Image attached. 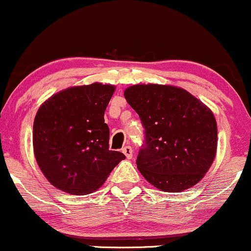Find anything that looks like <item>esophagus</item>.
Segmentation results:
<instances>
[{"mask_svg":"<svg viewBox=\"0 0 251 251\" xmlns=\"http://www.w3.org/2000/svg\"><path fill=\"white\" fill-rule=\"evenodd\" d=\"M122 151H123V153L126 155V158H127V159H131L132 153H133V151H132L131 146H125V148H123Z\"/></svg>","mask_w":251,"mask_h":251,"instance_id":"1","label":"esophagus"}]
</instances>
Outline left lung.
I'll return each instance as SVG.
<instances>
[{
    "instance_id": "1",
    "label": "left lung",
    "mask_w": 251,
    "mask_h": 251,
    "mask_svg": "<svg viewBox=\"0 0 251 251\" xmlns=\"http://www.w3.org/2000/svg\"><path fill=\"white\" fill-rule=\"evenodd\" d=\"M145 127L137 168L154 188L180 192L205 176L217 152L212 111L186 89L138 83L124 91Z\"/></svg>"
}]
</instances>
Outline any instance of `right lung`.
Returning <instances> with one entry per match:
<instances>
[{
    "label": "right lung",
    "instance_id": "right-lung-1",
    "mask_svg": "<svg viewBox=\"0 0 251 251\" xmlns=\"http://www.w3.org/2000/svg\"><path fill=\"white\" fill-rule=\"evenodd\" d=\"M114 85L93 82L53 94L37 109L33 126L34 155L53 186L71 195H88L105 183L125 159L108 149L103 114Z\"/></svg>",
    "mask_w": 251,
    "mask_h": 251
}]
</instances>
